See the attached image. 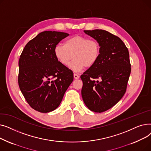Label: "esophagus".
Instances as JSON below:
<instances>
[{
  "label": "esophagus",
  "instance_id": "1",
  "mask_svg": "<svg viewBox=\"0 0 151 151\" xmlns=\"http://www.w3.org/2000/svg\"><path fill=\"white\" fill-rule=\"evenodd\" d=\"M73 76H74V78L75 79V80H77V79L80 78V76H79V75H77V74H74V75H73Z\"/></svg>",
  "mask_w": 151,
  "mask_h": 151
}]
</instances>
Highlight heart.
<instances>
[{
  "instance_id": "heart-1",
  "label": "heart",
  "mask_w": 151,
  "mask_h": 151,
  "mask_svg": "<svg viewBox=\"0 0 151 151\" xmlns=\"http://www.w3.org/2000/svg\"><path fill=\"white\" fill-rule=\"evenodd\" d=\"M100 52V47L96 40L81 35L69 38L64 45H58L54 49L55 57L63 65H68L74 58L69 68L75 73L80 72L85 67H92L97 61Z\"/></svg>"
}]
</instances>
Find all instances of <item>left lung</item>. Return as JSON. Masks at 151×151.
<instances>
[{
    "label": "left lung",
    "mask_w": 151,
    "mask_h": 151,
    "mask_svg": "<svg viewBox=\"0 0 151 151\" xmlns=\"http://www.w3.org/2000/svg\"><path fill=\"white\" fill-rule=\"evenodd\" d=\"M99 43V58L81 76V95L86 106L95 113L112 108L126 91L131 72L129 52L121 39L101 29L84 30Z\"/></svg>",
    "instance_id": "8db88e82"
}]
</instances>
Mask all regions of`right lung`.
I'll return each mask as SVG.
<instances>
[{"instance_id": "1", "label": "right lung", "mask_w": 151, "mask_h": 151, "mask_svg": "<svg viewBox=\"0 0 151 151\" xmlns=\"http://www.w3.org/2000/svg\"><path fill=\"white\" fill-rule=\"evenodd\" d=\"M69 34L44 31L29 41L19 60L18 84L29 105L40 113L56 109L73 80V73L57 60L54 49Z\"/></svg>"}]
</instances>
